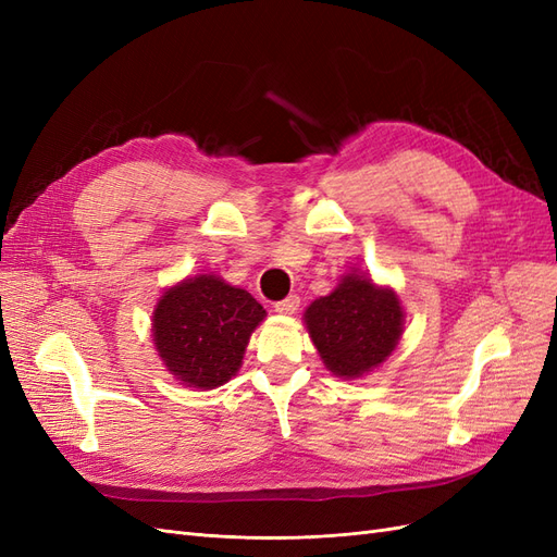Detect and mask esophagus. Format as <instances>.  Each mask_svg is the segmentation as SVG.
<instances>
[{
  "mask_svg": "<svg viewBox=\"0 0 557 557\" xmlns=\"http://www.w3.org/2000/svg\"><path fill=\"white\" fill-rule=\"evenodd\" d=\"M297 309H299V295H288L274 305V311L283 313V315H293Z\"/></svg>",
  "mask_w": 557,
  "mask_h": 557,
  "instance_id": "34e87169",
  "label": "esophagus"
}]
</instances>
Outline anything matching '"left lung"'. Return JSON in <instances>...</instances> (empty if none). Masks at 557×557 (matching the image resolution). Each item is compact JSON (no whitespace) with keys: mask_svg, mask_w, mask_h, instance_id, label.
<instances>
[{"mask_svg":"<svg viewBox=\"0 0 557 557\" xmlns=\"http://www.w3.org/2000/svg\"><path fill=\"white\" fill-rule=\"evenodd\" d=\"M305 323L330 372L358 379L391 358L404 330V311L395 290L350 272L330 295L311 301Z\"/></svg>","mask_w":557,"mask_h":557,"instance_id":"8db88e82","label":"left lung"}]
</instances>
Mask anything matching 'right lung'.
<instances>
[{
    "instance_id": "add662e5",
    "label": "right lung",
    "mask_w": 557,
    "mask_h": 557,
    "mask_svg": "<svg viewBox=\"0 0 557 557\" xmlns=\"http://www.w3.org/2000/svg\"><path fill=\"white\" fill-rule=\"evenodd\" d=\"M264 315L250 293L215 274H199L164 290L153 311V342L176 381L211 391L239 372L250 334Z\"/></svg>"
}]
</instances>
